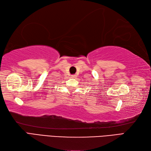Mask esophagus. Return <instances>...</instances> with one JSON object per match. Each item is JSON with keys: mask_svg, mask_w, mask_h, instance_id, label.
<instances>
[{"mask_svg": "<svg viewBox=\"0 0 151 151\" xmlns=\"http://www.w3.org/2000/svg\"><path fill=\"white\" fill-rule=\"evenodd\" d=\"M70 77L73 78H75L76 77V76L75 75H73L70 76Z\"/></svg>", "mask_w": 151, "mask_h": 151, "instance_id": "1", "label": "esophagus"}]
</instances>
